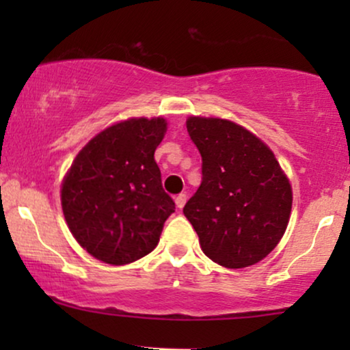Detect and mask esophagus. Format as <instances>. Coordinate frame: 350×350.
I'll use <instances>...</instances> for the list:
<instances>
[{
  "instance_id": "obj_1",
  "label": "esophagus",
  "mask_w": 350,
  "mask_h": 350,
  "mask_svg": "<svg viewBox=\"0 0 350 350\" xmlns=\"http://www.w3.org/2000/svg\"><path fill=\"white\" fill-rule=\"evenodd\" d=\"M186 200H187V196L184 194V192H180V194H178L174 198V202H176V206H178V208H183L184 204H186Z\"/></svg>"
}]
</instances>
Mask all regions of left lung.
Instances as JSON below:
<instances>
[{
  "label": "left lung",
  "mask_w": 350,
  "mask_h": 350,
  "mask_svg": "<svg viewBox=\"0 0 350 350\" xmlns=\"http://www.w3.org/2000/svg\"><path fill=\"white\" fill-rule=\"evenodd\" d=\"M186 124L202 156V183L184 206L200 248L226 268L258 263L286 230L290 180L270 148L240 124L202 116Z\"/></svg>",
  "instance_id": "obj_1"
}]
</instances>
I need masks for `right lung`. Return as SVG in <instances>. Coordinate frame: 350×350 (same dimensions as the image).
<instances>
[{
	"instance_id": "1",
	"label": "right lung",
	"mask_w": 350,
	"mask_h": 350,
	"mask_svg": "<svg viewBox=\"0 0 350 350\" xmlns=\"http://www.w3.org/2000/svg\"><path fill=\"white\" fill-rule=\"evenodd\" d=\"M164 118H130L92 138L72 163L60 189L72 235L108 265L143 258L159 242L174 200L164 192L154 151Z\"/></svg>"
}]
</instances>
